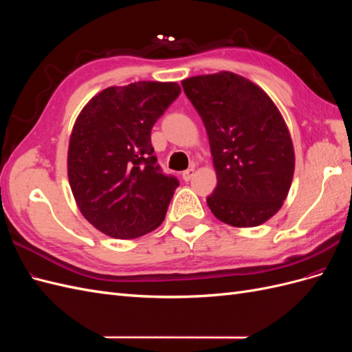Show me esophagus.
<instances>
[{
    "label": "esophagus",
    "instance_id": "34e87169",
    "mask_svg": "<svg viewBox=\"0 0 352 352\" xmlns=\"http://www.w3.org/2000/svg\"><path fill=\"white\" fill-rule=\"evenodd\" d=\"M194 173H195V167H194V166H192V167H189L188 170H185V172L182 173V177H184L185 182H189V180L192 179Z\"/></svg>",
    "mask_w": 352,
    "mask_h": 352
}]
</instances>
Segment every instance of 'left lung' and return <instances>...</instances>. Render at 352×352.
<instances>
[{"instance_id": "8db88e82", "label": "left lung", "mask_w": 352, "mask_h": 352, "mask_svg": "<svg viewBox=\"0 0 352 352\" xmlns=\"http://www.w3.org/2000/svg\"><path fill=\"white\" fill-rule=\"evenodd\" d=\"M208 135L217 175L207 204L219 220L254 228L279 211L295 155L278 107L257 85L232 72L182 80Z\"/></svg>"}]
</instances>
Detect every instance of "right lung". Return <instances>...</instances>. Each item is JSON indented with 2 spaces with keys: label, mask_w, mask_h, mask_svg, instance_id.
I'll return each mask as SVG.
<instances>
[{
  "label": "right lung",
  "mask_w": 352,
  "mask_h": 352,
  "mask_svg": "<svg viewBox=\"0 0 352 352\" xmlns=\"http://www.w3.org/2000/svg\"><path fill=\"white\" fill-rule=\"evenodd\" d=\"M179 94L175 82L110 87L78 116L69 182L83 217L105 235L133 239L164 220L179 180L157 163L151 129Z\"/></svg>",
  "instance_id": "obj_1"
}]
</instances>
